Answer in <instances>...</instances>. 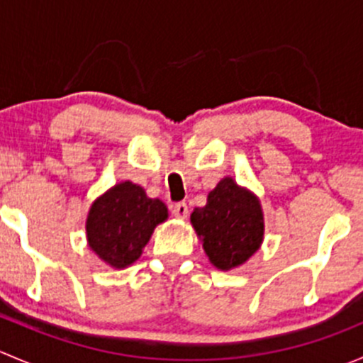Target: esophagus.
Here are the masks:
<instances>
[{
	"mask_svg": "<svg viewBox=\"0 0 363 363\" xmlns=\"http://www.w3.org/2000/svg\"><path fill=\"white\" fill-rule=\"evenodd\" d=\"M172 214H174L177 219H186V218H188V214H189L188 203H184V202L174 203V205H172Z\"/></svg>",
	"mask_w": 363,
	"mask_h": 363,
	"instance_id": "1",
	"label": "esophagus"
}]
</instances>
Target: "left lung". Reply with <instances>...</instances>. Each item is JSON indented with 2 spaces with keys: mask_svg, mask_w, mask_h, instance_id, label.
<instances>
[{
  "mask_svg": "<svg viewBox=\"0 0 363 363\" xmlns=\"http://www.w3.org/2000/svg\"><path fill=\"white\" fill-rule=\"evenodd\" d=\"M191 225L208 262L219 270L244 265L259 250L265 233L259 199L233 177H223L208 191L205 207H195Z\"/></svg>",
  "mask_w": 363,
  "mask_h": 363,
  "instance_id": "left-lung-1",
  "label": "left lung"
}]
</instances>
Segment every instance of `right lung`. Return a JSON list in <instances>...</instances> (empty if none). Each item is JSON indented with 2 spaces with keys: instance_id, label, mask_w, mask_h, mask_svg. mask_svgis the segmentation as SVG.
Listing matches in <instances>:
<instances>
[{
  "instance_id": "right-lung-1",
  "label": "right lung",
  "mask_w": 363,
  "mask_h": 363,
  "mask_svg": "<svg viewBox=\"0 0 363 363\" xmlns=\"http://www.w3.org/2000/svg\"><path fill=\"white\" fill-rule=\"evenodd\" d=\"M167 219L168 208L160 199H149L142 186L123 181L91 203L87 246L112 269H126L140 258L156 226Z\"/></svg>"
}]
</instances>
